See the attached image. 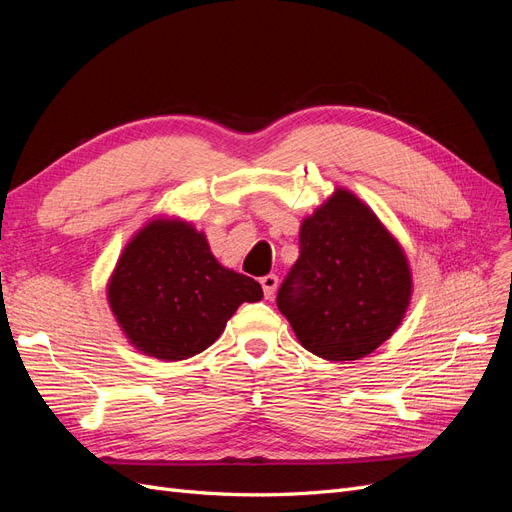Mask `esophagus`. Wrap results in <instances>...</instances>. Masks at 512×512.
Returning <instances> with one entry per match:
<instances>
[{
	"label": "esophagus",
	"mask_w": 512,
	"mask_h": 512,
	"mask_svg": "<svg viewBox=\"0 0 512 512\" xmlns=\"http://www.w3.org/2000/svg\"><path fill=\"white\" fill-rule=\"evenodd\" d=\"M260 286H262V292H265V297L271 299L277 290V275L269 273L265 277H260Z\"/></svg>",
	"instance_id": "obj_1"
}]
</instances>
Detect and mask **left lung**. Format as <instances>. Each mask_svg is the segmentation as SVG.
I'll list each match as a JSON object with an SVG mask.
<instances>
[{"label":"left lung","instance_id":"1","mask_svg":"<svg viewBox=\"0 0 512 512\" xmlns=\"http://www.w3.org/2000/svg\"><path fill=\"white\" fill-rule=\"evenodd\" d=\"M410 294L401 245L363 200L337 188L303 220L299 258L277 290V307L305 350L356 361L393 335Z\"/></svg>","mask_w":512,"mask_h":512}]
</instances>
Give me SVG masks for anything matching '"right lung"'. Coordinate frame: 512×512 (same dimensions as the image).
<instances>
[{"label": "right lung", "mask_w": 512, "mask_h": 512, "mask_svg": "<svg viewBox=\"0 0 512 512\" xmlns=\"http://www.w3.org/2000/svg\"><path fill=\"white\" fill-rule=\"evenodd\" d=\"M260 299V284L222 267L203 232L181 220H153L138 230L108 282L121 331L162 361L203 352L241 303Z\"/></svg>", "instance_id": "right-lung-1"}]
</instances>
